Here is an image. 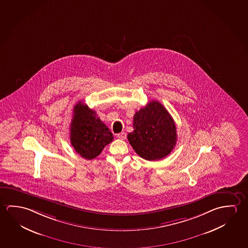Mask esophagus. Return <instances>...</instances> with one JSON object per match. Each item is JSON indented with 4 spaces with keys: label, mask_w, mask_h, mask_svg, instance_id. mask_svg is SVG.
<instances>
[{
    "label": "esophagus",
    "mask_w": 248,
    "mask_h": 248,
    "mask_svg": "<svg viewBox=\"0 0 248 248\" xmlns=\"http://www.w3.org/2000/svg\"><path fill=\"white\" fill-rule=\"evenodd\" d=\"M117 138L121 139V140H124L126 138V133L124 132H121V133H118L117 134Z\"/></svg>",
    "instance_id": "1"
}]
</instances>
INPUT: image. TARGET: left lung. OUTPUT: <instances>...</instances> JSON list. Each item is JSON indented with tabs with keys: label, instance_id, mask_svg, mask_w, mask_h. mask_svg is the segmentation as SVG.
<instances>
[{
	"label": "left lung",
	"instance_id": "1",
	"mask_svg": "<svg viewBox=\"0 0 248 248\" xmlns=\"http://www.w3.org/2000/svg\"><path fill=\"white\" fill-rule=\"evenodd\" d=\"M134 130L127 136L137 154L148 161L164 158L176 143L174 119L158 101H151L137 111L133 118Z\"/></svg>",
	"mask_w": 248,
	"mask_h": 248
}]
</instances>
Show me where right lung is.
<instances>
[{"label":"right lung","mask_w":248,"mask_h":248,"mask_svg":"<svg viewBox=\"0 0 248 248\" xmlns=\"http://www.w3.org/2000/svg\"><path fill=\"white\" fill-rule=\"evenodd\" d=\"M113 138L109 128L102 122L95 110L82 102L74 106L70 139L78 154L87 160L95 158Z\"/></svg>","instance_id":"1"}]
</instances>
